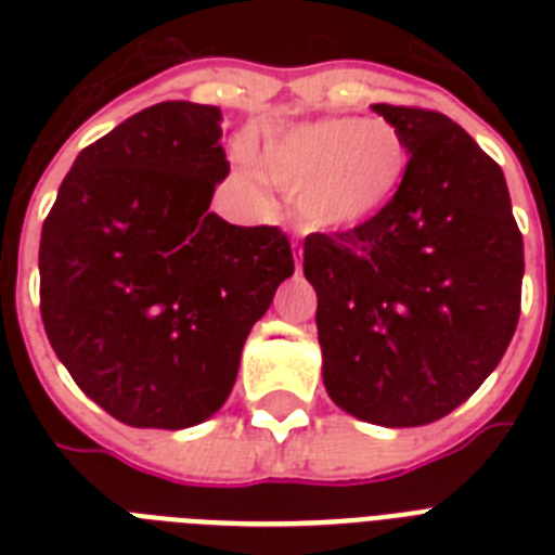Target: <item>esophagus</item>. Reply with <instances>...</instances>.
<instances>
[{"instance_id":"34e87169","label":"esophagus","mask_w":555,"mask_h":555,"mask_svg":"<svg viewBox=\"0 0 555 555\" xmlns=\"http://www.w3.org/2000/svg\"><path fill=\"white\" fill-rule=\"evenodd\" d=\"M302 268V259H299V256H296V270Z\"/></svg>"}]
</instances>
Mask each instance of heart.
Masks as SVG:
<instances>
[{
  "mask_svg": "<svg viewBox=\"0 0 555 555\" xmlns=\"http://www.w3.org/2000/svg\"><path fill=\"white\" fill-rule=\"evenodd\" d=\"M261 176L296 201L317 233H346L377 221L409 178L403 134L386 120L322 117L264 141Z\"/></svg>",
  "mask_w": 555,
  "mask_h": 555,
  "instance_id": "obj_1",
  "label": "heart"
}]
</instances>
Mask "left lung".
I'll list each match as a JSON object with an SVG mask.
<instances>
[{
	"label": "left lung",
	"mask_w": 555,
	"mask_h": 555,
	"mask_svg": "<svg viewBox=\"0 0 555 555\" xmlns=\"http://www.w3.org/2000/svg\"><path fill=\"white\" fill-rule=\"evenodd\" d=\"M403 134L409 178L388 212L305 238L322 383L388 429L447 417L490 377L521 313L525 242L504 172L440 112L371 106Z\"/></svg>",
	"instance_id": "left-lung-1"
}]
</instances>
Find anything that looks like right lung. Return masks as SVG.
Here are the masks:
<instances>
[{
    "instance_id": "add662e5",
    "label": "right lung",
    "mask_w": 555,
    "mask_h": 555,
    "mask_svg": "<svg viewBox=\"0 0 555 555\" xmlns=\"http://www.w3.org/2000/svg\"><path fill=\"white\" fill-rule=\"evenodd\" d=\"M221 108L167 100L77 155L39 238V311L74 383L126 426L224 405L244 339L294 276L279 227L209 212L230 176Z\"/></svg>"
}]
</instances>
